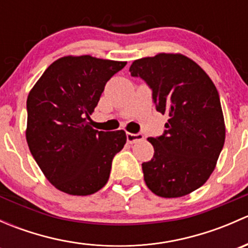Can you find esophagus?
<instances>
[{"instance_id": "34e87169", "label": "esophagus", "mask_w": 248, "mask_h": 248, "mask_svg": "<svg viewBox=\"0 0 248 248\" xmlns=\"http://www.w3.org/2000/svg\"><path fill=\"white\" fill-rule=\"evenodd\" d=\"M144 139V136L142 134H134V133H127V141L129 142V144H134V142L137 141H140V140Z\"/></svg>"}]
</instances>
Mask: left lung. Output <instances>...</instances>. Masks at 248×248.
<instances>
[{
    "label": "left lung",
    "mask_w": 248,
    "mask_h": 248,
    "mask_svg": "<svg viewBox=\"0 0 248 248\" xmlns=\"http://www.w3.org/2000/svg\"><path fill=\"white\" fill-rule=\"evenodd\" d=\"M129 72L146 81L157 111L168 116L163 136L147 138L155 154L141 164L145 184L163 198L189 194L212 174L226 139L216 86L201 66L181 54L142 57Z\"/></svg>",
    "instance_id": "obj_1"
}]
</instances>
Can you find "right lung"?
<instances>
[{
	"mask_svg": "<svg viewBox=\"0 0 248 248\" xmlns=\"http://www.w3.org/2000/svg\"><path fill=\"white\" fill-rule=\"evenodd\" d=\"M127 62L64 56L52 62L27 97L26 140L52 186L72 196H89L106 186L124 131L93 129L90 115L107 81Z\"/></svg>",
	"mask_w": 248,
	"mask_h": 248,
	"instance_id": "obj_1",
	"label": "right lung"
}]
</instances>
